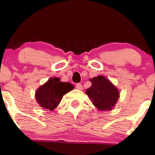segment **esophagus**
<instances>
[{
    "instance_id": "esophagus-1",
    "label": "esophagus",
    "mask_w": 155,
    "mask_h": 155,
    "mask_svg": "<svg viewBox=\"0 0 155 155\" xmlns=\"http://www.w3.org/2000/svg\"><path fill=\"white\" fill-rule=\"evenodd\" d=\"M76 87L77 89H79V90H82V84H80V83H77L76 85Z\"/></svg>"
}]
</instances>
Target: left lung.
<instances>
[{"label":"left lung","instance_id":"1","mask_svg":"<svg viewBox=\"0 0 155 155\" xmlns=\"http://www.w3.org/2000/svg\"><path fill=\"white\" fill-rule=\"evenodd\" d=\"M91 86L85 91L92 103L98 109L110 110L119 97V93L110 82L103 76L91 79Z\"/></svg>","mask_w":155,"mask_h":155}]
</instances>
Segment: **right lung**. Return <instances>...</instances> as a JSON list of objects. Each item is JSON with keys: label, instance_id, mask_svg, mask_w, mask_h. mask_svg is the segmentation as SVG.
<instances>
[{"label": "right lung", "instance_id": "obj_1", "mask_svg": "<svg viewBox=\"0 0 155 155\" xmlns=\"http://www.w3.org/2000/svg\"><path fill=\"white\" fill-rule=\"evenodd\" d=\"M73 89L72 84L60 82L59 78H51L37 89L36 100L40 107L51 111L57 107L64 95Z\"/></svg>", "mask_w": 155, "mask_h": 155}]
</instances>
